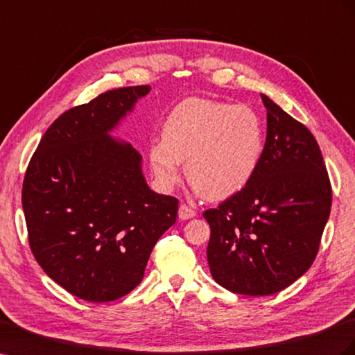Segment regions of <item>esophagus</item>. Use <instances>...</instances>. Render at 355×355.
Segmentation results:
<instances>
[{
  "instance_id": "34e87169",
  "label": "esophagus",
  "mask_w": 355,
  "mask_h": 355,
  "mask_svg": "<svg viewBox=\"0 0 355 355\" xmlns=\"http://www.w3.org/2000/svg\"><path fill=\"white\" fill-rule=\"evenodd\" d=\"M197 215V212H196V209H193V207H189L188 205H180L179 206V218L180 219H189V218H194Z\"/></svg>"
}]
</instances>
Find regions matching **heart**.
<instances>
[{"mask_svg": "<svg viewBox=\"0 0 355 355\" xmlns=\"http://www.w3.org/2000/svg\"><path fill=\"white\" fill-rule=\"evenodd\" d=\"M264 123L252 107L191 97L168 113L162 139L150 143L149 161L166 188L180 179V162L198 193L221 200L242 191L260 166Z\"/></svg>", "mask_w": 355, "mask_h": 355, "instance_id": "heart-1", "label": "heart"}]
</instances>
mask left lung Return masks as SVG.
<instances>
[{"instance_id": "obj_1", "label": "left lung", "mask_w": 355, "mask_h": 355, "mask_svg": "<svg viewBox=\"0 0 355 355\" xmlns=\"http://www.w3.org/2000/svg\"><path fill=\"white\" fill-rule=\"evenodd\" d=\"M267 137L251 182L203 214L207 263L232 293L270 295L306 273L318 254L331 185L313 134L261 94Z\"/></svg>"}]
</instances>
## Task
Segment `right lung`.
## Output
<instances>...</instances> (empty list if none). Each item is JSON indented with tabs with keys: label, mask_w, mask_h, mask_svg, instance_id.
<instances>
[{
	"label": "right lung",
	"mask_w": 355,
	"mask_h": 355,
	"mask_svg": "<svg viewBox=\"0 0 355 355\" xmlns=\"http://www.w3.org/2000/svg\"><path fill=\"white\" fill-rule=\"evenodd\" d=\"M149 85L100 94L64 112L28 164L22 206L28 241L46 275L79 299H121L141 282L178 198L157 194L141 155L110 131Z\"/></svg>",
	"instance_id": "right-lung-1"
}]
</instances>
